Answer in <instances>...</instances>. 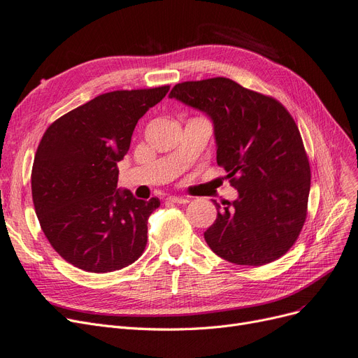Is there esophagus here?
<instances>
[{
  "label": "esophagus",
  "instance_id": "obj_1",
  "mask_svg": "<svg viewBox=\"0 0 358 358\" xmlns=\"http://www.w3.org/2000/svg\"><path fill=\"white\" fill-rule=\"evenodd\" d=\"M167 200L171 203H176V204H187L189 201L188 199H185V196H175V195L167 196Z\"/></svg>",
  "mask_w": 358,
  "mask_h": 358
}]
</instances>
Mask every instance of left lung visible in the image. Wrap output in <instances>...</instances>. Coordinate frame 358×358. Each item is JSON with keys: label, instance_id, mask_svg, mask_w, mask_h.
Returning a JSON list of instances; mask_svg holds the SVG:
<instances>
[{"label": "left lung", "instance_id": "1", "mask_svg": "<svg viewBox=\"0 0 358 358\" xmlns=\"http://www.w3.org/2000/svg\"><path fill=\"white\" fill-rule=\"evenodd\" d=\"M170 97L213 120L217 164L238 200L216 201L204 232L217 256L236 265L277 261L296 243L308 212L311 169L299 129L277 99L225 77L176 84Z\"/></svg>", "mask_w": 358, "mask_h": 358}]
</instances>
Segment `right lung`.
I'll use <instances>...</instances> for the list:
<instances>
[{
  "mask_svg": "<svg viewBox=\"0 0 358 358\" xmlns=\"http://www.w3.org/2000/svg\"><path fill=\"white\" fill-rule=\"evenodd\" d=\"M170 85L115 90L62 115L36 148L31 188L35 213L52 248L87 273H113L142 256L148 217L159 206L118 192L117 163L146 110Z\"/></svg>",
  "mask_w": 358,
  "mask_h": 358,
  "instance_id": "1",
  "label": "right lung"
}]
</instances>
